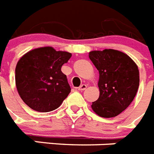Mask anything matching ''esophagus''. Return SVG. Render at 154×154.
Wrapping results in <instances>:
<instances>
[{
    "label": "esophagus",
    "instance_id": "obj_1",
    "mask_svg": "<svg viewBox=\"0 0 154 154\" xmlns=\"http://www.w3.org/2000/svg\"><path fill=\"white\" fill-rule=\"evenodd\" d=\"M86 88H87V85L82 84L80 87H78V90L79 91H84V90H86Z\"/></svg>",
    "mask_w": 154,
    "mask_h": 154
}]
</instances>
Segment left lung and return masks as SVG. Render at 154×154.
<instances>
[{
	"instance_id": "1",
	"label": "left lung",
	"mask_w": 154,
	"mask_h": 154,
	"mask_svg": "<svg viewBox=\"0 0 154 154\" xmlns=\"http://www.w3.org/2000/svg\"><path fill=\"white\" fill-rule=\"evenodd\" d=\"M89 58L99 72V97L92 103V110L103 118L117 116L137 94L138 67L130 56L114 49L90 51Z\"/></svg>"
}]
</instances>
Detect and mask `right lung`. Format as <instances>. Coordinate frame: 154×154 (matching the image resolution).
<instances>
[{
    "mask_svg": "<svg viewBox=\"0 0 154 154\" xmlns=\"http://www.w3.org/2000/svg\"><path fill=\"white\" fill-rule=\"evenodd\" d=\"M71 54L51 47L33 49L24 54L16 67V86L20 96L32 110L49 112L57 109L71 92L61 67Z\"/></svg>",
    "mask_w": 154,
    "mask_h": 154,
    "instance_id": "add662e5",
    "label": "right lung"
}]
</instances>
